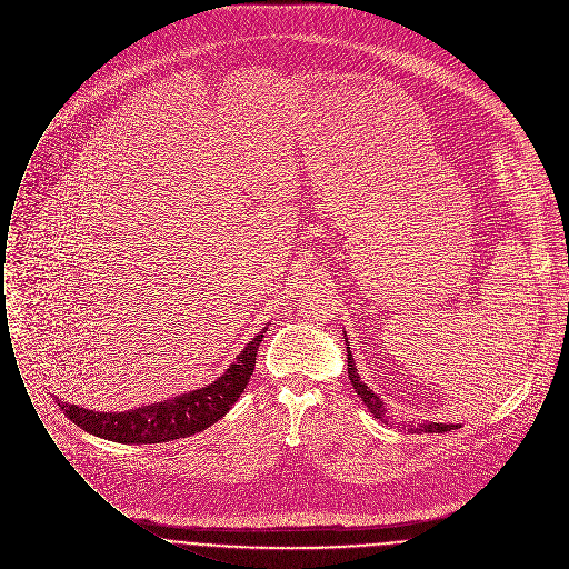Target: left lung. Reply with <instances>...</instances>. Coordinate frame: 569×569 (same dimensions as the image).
I'll return each instance as SVG.
<instances>
[{
    "instance_id": "1",
    "label": "left lung",
    "mask_w": 569,
    "mask_h": 569,
    "mask_svg": "<svg viewBox=\"0 0 569 569\" xmlns=\"http://www.w3.org/2000/svg\"><path fill=\"white\" fill-rule=\"evenodd\" d=\"M347 340V338H345ZM347 353H349V358H347V367H349V379H351V383H353V388H356V392H358V397H362V401L369 406V410L376 415V417H381L383 415V408H381V401H379L378 395L367 386V383H362L360 381V373H358V369H356V360H353V353H351V347H349V340H347ZM457 426H452V423H421L419 428H410V430H423V432H446V430H455Z\"/></svg>"
}]
</instances>
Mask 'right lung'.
<instances>
[{
	"label": "right lung",
	"instance_id": "obj_1",
	"mask_svg": "<svg viewBox=\"0 0 569 569\" xmlns=\"http://www.w3.org/2000/svg\"><path fill=\"white\" fill-rule=\"evenodd\" d=\"M264 331H260L236 358V362L213 383L179 395L170 401L143 406L128 412H97L57 399L66 417L83 430L121 443H161L190 437L229 412L233 401L247 388L253 373L258 347Z\"/></svg>",
	"mask_w": 569,
	"mask_h": 569
}]
</instances>
